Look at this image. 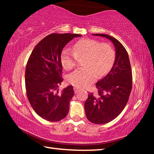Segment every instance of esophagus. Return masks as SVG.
<instances>
[{
    "label": "esophagus",
    "mask_w": 154,
    "mask_h": 154,
    "mask_svg": "<svg viewBox=\"0 0 154 154\" xmlns=\"http://www.w3.org/2000/svg\"><path fill=\"white\" fill-rule=\"evenodd\" d=\"M74 91H75V93L76 94L78 92V91H79V88H77V87H75L74 88Z\"/></svg>",
    "instance_id": "obj_1"
}]
</instances>
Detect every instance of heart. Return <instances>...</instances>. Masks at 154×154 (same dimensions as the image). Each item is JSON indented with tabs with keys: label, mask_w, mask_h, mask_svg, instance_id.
I'll return each mask as SVG.
<instances>
[{
	"label": "heart",
	"mask_w": 154,
	"mask_h": 154,
	"mask_svg": "<svg viewBox=\"0 0 154 154\" xmlns=\"http://www.w3.org/2000/svg\"><path fill=\"white\" fill-rule=\"evenodd\" d=\"M84 57L83 69H77L67 75L68 82L75 87L89 86L96 79L107 72L113 64L115 51L111 45L101 43L93 38H83L73 46V51L66 48L62 52L61 62L64 69L75 66L77 59Z\"/></svg>",
	"instance_id": "obj_1"
}]
</instances>
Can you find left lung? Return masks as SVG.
Segmentation results:
<instances>
[{
  "mask_svg": "<svg viewBox=\"0 0 154 154\" xmlns=\"http://www.w3.org/2000/svg\"><path fill=\"white\" fill-rule=\"evenodd\" d=\"M92 35L108 38L116 50V58L111 71L96 83L98 93L89 94L84 104L88 120L103 124L116 118L126 106L132 90V71L128 54L118 40L105 34Z\"/></svg>",
  "mask_w": 154,
  "mask_h": 154,
  "instance_id": "left-lung-1",
  "label": "left lung"
}]
</instances>
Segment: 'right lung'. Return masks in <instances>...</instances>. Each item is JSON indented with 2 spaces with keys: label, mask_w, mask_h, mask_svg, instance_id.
Listing matches in <instances>:
<instances>
[{
  "label": "right lung",
  "mask_w": 154,
  "mask_h": 154,
  "mask_svg": "<svg viewBox=\"0 0 154 154\" xmlns=\"http://www.w3.org/2000/svg\"><path fill=\"white\" fill-rule=\"evenodd\" d=\"M80 36L69 33L49 35L36 45L28 60L25 72L28 99L36 113L47 121H60L69 113L74 90L69 85L58 93L63 81L61 53L68 43Z\"/></svg>",
  "instance_id": "1"
}]
</instances>
